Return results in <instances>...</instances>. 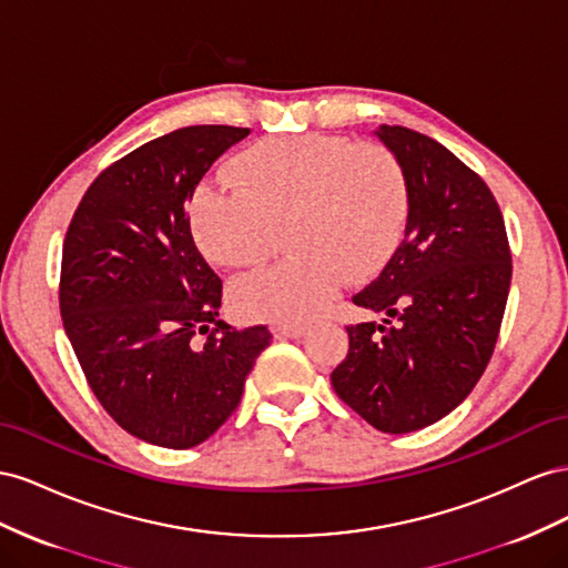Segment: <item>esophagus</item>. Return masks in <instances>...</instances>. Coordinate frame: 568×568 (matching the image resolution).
<instances>
[{
	"mask_svg": "<svg viewBox=\"0 0 568 568\" xmlns=\"http://www.w3.org/2000/svg\"><path fill=\"white\" fill-rule=\"evenodd\" d=\"M273 333H275V337H293V339H297V337L306 335V326H300V323H281V326L273 328Z\"/></svg>",
	"mask_w": 568,
	"mask_h": 568,
	"instance_id": "34e87169",
	"label": "esophagus"
}]
</instances>
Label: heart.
I'll return each instance as SVG.
<instances>
[{
	"label": "heart",
	"mask_w": 568,
	"mask_h": 568,
	"mask_svg": "<svg viewBox=\"0 0 568 568\" xmlns=\"http://www.w3.org/2000/svg\"><path fill=\"white\" fill-rule=\"evenodd\" d=\"M233 181H202L190 197V229L209 262L252 268L287 258L231 285L242 316L300 323L326 310L339 281L378 271L399 242L409 209L399 159L376 142L285 135L252 144Z\"/></svg>",
	"instance_id": "heart-1"
}]
</instances>
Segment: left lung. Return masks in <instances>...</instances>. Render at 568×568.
Returning a JSON list of instances; mask_svg holds the SVG:
<instances>
[{
    "instance_id": "left-lung-1",
    "label": "left lung",
    "mask_w": 568,
    "mask_h": 568,
    "mask_svg": "<svg viewBox=\"0 0 568 568\" xmlns=\"http://www.w3.org/2000/svg\"><path fill=\"white\" fill-rule=\"evenodd\" d=\"M374 133L407 175L409 214L390 262L352 297L385 318L347 326L349 352L331 383L371 426L402 435L440 420L476 387L505 316L511 254L478 173L409 128Z\"/></svg>"
}]
</instances>
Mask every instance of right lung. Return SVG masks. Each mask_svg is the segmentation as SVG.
Returning <instances> with one entry per match:
<instances>
[{"instance_id": "1", "label": "right lung", "mask_w": 568, "mask_h": 568, "mask_svg": "<svg viewBox=\"0 0 568 568\" xmlns=\"http://www.w3.org/2000/svg\"><path fill=\"white\" fill-rule=\"evenodd\" d=\"M250 128L190 125L119 159L88 187L63 240L59 306L106 414L144 443L187 449L237 409L271 333L219 318L221 278L185 204Z\"/></svg>"}]
</instances>
